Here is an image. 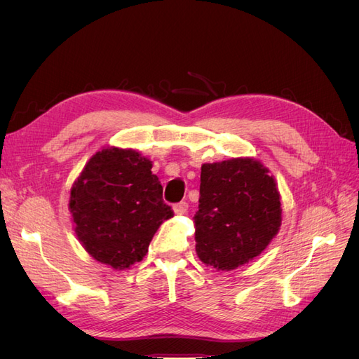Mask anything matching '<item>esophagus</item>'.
<instances>
[{
  "mask_svg": "<svg viewBox=\"0 0 359 359\" xmlns=\"http://www.w3.org/2000/svg\"><path fill=\"white\" fill-rule=\"evenodd\" d=\"M172 208H173V212H175V214L184 215V214H187V211H189V203L187 202H178V203L173 205Z\"/></svg>",
  "mask_w": 359,
  "mask_h": 359,
  "instance_id": "obj_1",
  "label": "esophagus"
}]
</instances>
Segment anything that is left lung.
I'll list each match as a JSON object with an SVG mask.
<instances>
[{
	"instance_id": "1",
	"label": "left lung",
	"mask_w": 359,
	"mask_h": 359,
	"mask_svg": "<svg viewBox=\"0 0 359 359\" xmlns=\"http://www.w3.org/2000/svg\"><path fill=\"white\" fill-rule=\"evenodd\" d=\"M201 170L199 211L193 217L196 253L217 271L243 266L278 233L277 182L262 163L250 157L205 163Z\"/></svg>"
}]
</instances>
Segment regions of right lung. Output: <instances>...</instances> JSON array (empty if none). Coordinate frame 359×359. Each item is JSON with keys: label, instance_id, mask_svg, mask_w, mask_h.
I'll use <instances>...</instances> for the list:
<instances>
[{"label": "right lung", "instance_id": "add662e5", "mask_svg": "<svg viewBox=\"0 0 359 359\" xmlns=\"http://www.w3.org/2000/svg\"><path fill=\"white\" fill-rule=\"evenodd\" d=\"M151 168L153 161L136 149L107 147L90 158L70 190L78 240L114 269L140 262L160 224L173 217Z\"/></svg>", "mask_w": 359, "mask_h": 359}]
</instances>
